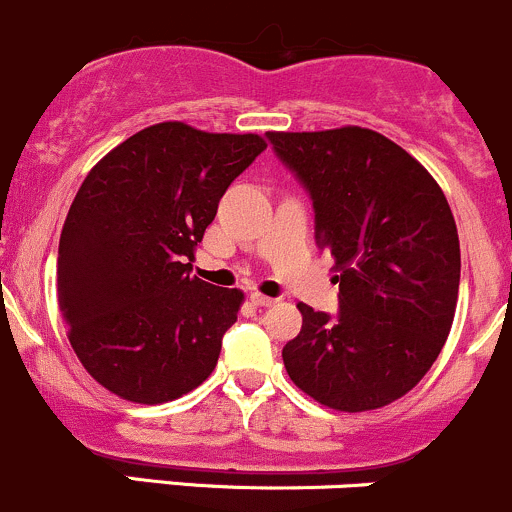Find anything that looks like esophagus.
<instances>
[{
  "label": "esophagus",
  "instance_id": "obj_1",
  "mask_svg": "<svg viewBox=\"0 0 512 512\" xmlns=\"http://www.w3.org/2000/svg\"><path fill=\"white\" fill-rule=\"evenodd\" d=\"M251 303H254V306H273V303H276V298L263 296V293L254 291V293H251Z\"/></svg>",
  "mask_w": 512,
  "mask_h": 512
}]
</instances>
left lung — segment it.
Segmentation results:
<instances>
[{"mask_svg": "<svg viewBox=\"0 0 512 512\" xmlns=\"http://www.w3.org/2000/svg\"><path fill=\"white\" fill-rule=\"evenodd\" d=\"M266 136L311 194L316 239L341 271L338 316L298 303L303 326L283 366L333 411L388 406L421 383L453 326L460 244L448 199L421 161L373 129Z\"/></svg>", "mask_w": 512, "mask_h": 512, "instance_id": "8db88e82", "label": "left lung"}]
</instances>
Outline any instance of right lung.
I'll return each instance as SVG.
<instances>
[{"instance_id":"right-lung-1","label":"right lung","mask_w":512,"mask_h":512,"mask_svg":"<svg viewBox=\"0 0 512 512\" xmlns=\"http://www.w3.org/2000/svg\"><path fill=\"white\" fill-rule=\"evenodd\" d=\"M263 149L258 134L161 121L86 174L59 239L57 293L69 343L106 391L156 406L211 376L244 291L191 276V261Z\"/></svg>"}]
</instances>
